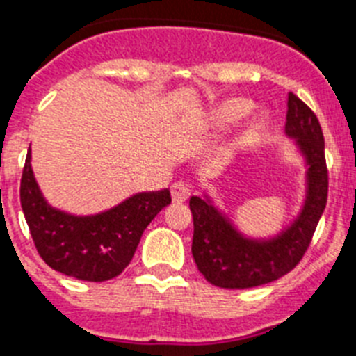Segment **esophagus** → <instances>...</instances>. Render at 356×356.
I'll return each instance as SVG.
<instances>
[{"mask_svg":"<svg viewBox=\"0 0 356 356\" xmlns=\"http://www.w3.org/2000/svg\"><path fill=\"white\" fill-rule=\"evenodd\" d=\"M190 197V188L186 183L179 181V183L172 184V199L175 202H184Z\"/></svg>","mask_w":356,"mask_h":356,"instance_id":"34e87169","label":"esophagus"}]
</instances>
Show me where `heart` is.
I'll use <instances>...</instances> for the list:
<instances>
[{
  "instance_id": "1",
  "label": "heart",
  "mask_w": 356,
  "mask_h": 356,
  "mask_svg": "<svg viewBox=\"0 0 356 356\" xmlns=\"http://www.w3.org/2000/svg\"><path fill=\"white\" fill-rule=\"evenodd\" d=\"M253 103L246 97H232V99H226L222 103H219L215 106V110L211 112V124L217 128H226L232 127L235 122L243 121L248 113L252 112ZM264 124V118L259 115L255 119V128H261Z\"/></svg>"
}]
</instances>
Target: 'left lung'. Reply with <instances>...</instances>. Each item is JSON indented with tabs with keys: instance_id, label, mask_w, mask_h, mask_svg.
Here are the masks:
<instances>
[{
	"instance_id": "8db88e82",
	"label": "left lung",
	"mask_w": 356,
	"mask_h": 356,
	"mask_svg": "<svg viewBox=\"0 0 356 356\" xmlns=\"http://www.w3.org/2000/svg\"><path fill=\"white\" fill-rule=\"evenodd\" d=\"M286 136L295 139L307 164L306 201L297 219L271 238L244 237L210 197H192V253L197 268L213 286L246 289L268 284L289 273L306 253L327 202L324 136L313 110L288 94Z\"/></svg>"
}]
</instances>
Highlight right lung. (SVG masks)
Returning a JSON list of instances; mask_svg holds the SVG:
<instances>
[{"label": "right lung", "mask_w": 356, "mask_h": 356, "mask_svg": "<svg viewBox=\"0 0 356 356\" xmlns=\"http://www.w3.org/2000/svg\"><path fill=\"white\" fill-rule=\"evenodd\" d=\"M21 208L35 250L52 270L88 282L118 277L130 264L143 232L172 202L170 190L143 192L95 215L56 210L44 201L26 154L21 175Z\"/></svg>", "instance_id": "obj_1"}]
</instances>
